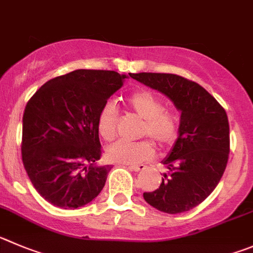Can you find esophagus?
Segmentation results:
<instances>
[{
  "label": "esophagus",
  "mask_w": 253,
  "mask_h": 253,
  "mask_svg": "<svg viewBox=\"0 0 253 253\" xmlns=\"http://www.w3.org/2000/svg\"><path fill=\"white\" fill-rule=\"evenodd\" d=\"M129 169H133V171L138 172V171H142V169H146L145 165H129L128 166Z\"/></svg>",
  "instance_id": "34e87169"
}]
</instances>
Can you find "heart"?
Listing matches in <instances>:
<instances>
[{
    "mask_svg": "<svg viewBox=\"0 0 253 253\" xmlns=\"http://www.w3.org/2000/svg\"><path fill=\"white\" fill-rule=\"evenodd\" d=\"M127 107L142 119L140 136H148L161 147L171 146L178 136L180 119L174 111L164 108V101L159 94L147 88H138L127 97ZM119 110L112 102H107L97 117V129L105 141H112L117 133ZM153 156L150 141L142 140L128 143L117 141L106 148V157L113 164L134 165L148 161Z\"/></svg>",
    "mask_w": 253,
    "mask_h": 253,
    "instance_id": "obj_1",
    "label": "heart"
}]
</instances>
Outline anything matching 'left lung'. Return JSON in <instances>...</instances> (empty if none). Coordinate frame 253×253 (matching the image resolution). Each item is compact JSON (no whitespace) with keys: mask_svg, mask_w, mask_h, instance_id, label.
<instances>
[{"mask_svg":"<svg viewBox=\"0 0 253 253\" xmlns=\"http://www.w3.org/2000/svg\"><path fill=\"white\" fill-rule=\"evenodd\" d=\"M162 92L181 111L180 136L162 164L169 169L157 190L143 193L166 213L190 211L218 185L228 161L230 125L225 108L202 86L173 73H129Z\"/></svg>","mask_w":253,"mask_h":253,"instance_id":"1","label":"left lung"}]
</instances>
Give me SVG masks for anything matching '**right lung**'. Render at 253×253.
<instances>
[{
  "instance_id": "add662e5",
  "label": "right lung",
  "mask_w": 253,
  "mask_h": 253,
  "mask_svg": "<svg viewBox=\"0 0 253 253\" xmlns=\"http://www.w3.org/2000/svg\"><path fill=\"white\" fill-rule=\"evenodd\" d=\"M125 79L115 71L76 70L47 81L28 100L23 166L37 192L53 206L82 207L102 191L112 166H96L102 153L97 117Z\"/></svg>"
}]
</instances>
